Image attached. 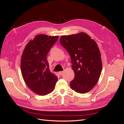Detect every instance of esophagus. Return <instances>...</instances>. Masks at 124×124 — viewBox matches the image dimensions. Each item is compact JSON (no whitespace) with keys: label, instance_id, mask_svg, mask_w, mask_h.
Returning a JSON list of instances; mask_svg holds the SVG:
<instances>
[{"label":"esophagus","instance_id":"obj_1","mask_svg":"<svg viewBox=\"0 0 124 124\" xmlns=\"http://www.w3.org/2000/svg\"><path fill=\"white\" fill-rule=\"evenodd\" d=\"M63 71H60V72H58V74H59V75H61L62 74H63Z\"/></svg>","mask_w":124,"mask_h":124}]
</instances>
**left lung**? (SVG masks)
Segmentation results:
<instances>
[{
  "label": "left lung",
  "mask_w": 124,
  "mask_h": 124,
  "mask_svg": "<svg viewBox=\"0 0 124 124\" xmlns=\"http://www.w3.org/2000/svg\"><path fill=\"white\" fill-rule=\"evenodd\" d=\"M60 42L71 58L75 78L70 82V87L81 94L90 91L98 82L102 70L101 53L97 43L82 32L62 36Z\"/></svg>",
  "instance_id": "left-lung-1"
}]
</instances>
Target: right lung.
<instances>
[{"label":"right lung","instance_id":"add662e5","mask_svg":"<svg viewBox=\"0 0 124 124\" xmlns=\"http://www.w3.org/2000/svg\"><path fill=\"white\" fill-rule=\"evenodd\" d=\"M58 37L38 35L28 42L22 54L21 67L23 78L30 89L38 95L50 93L57 81V77L50 72L46 57Z\"/></svg>","mask_w":124,"mask_h":124}]
</instances>
